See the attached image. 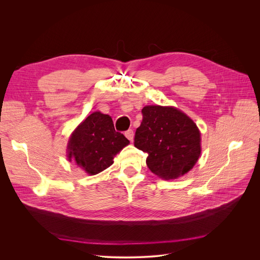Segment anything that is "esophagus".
Segmentation results:
<instances>
[{
    "mask_svg": "<svg viewBox=\"0 0 260 260\" xmlns=\"http://www.w3.org/2000/svg\"><path fill=\"white\" fill-rule=\"evenodd\" d=\"M124 135H125V137H126L131 142H133V140H134V132H133V129L126 131V132L124 133Z\"/></svg>",
    "mask_w": 260,
    "mask_h": 260,
    "instance_id": "34e87169",
    "label": "esophagus"
}]
</instances>
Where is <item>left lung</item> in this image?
<instances>
[{
	"mask_svg": "<svg viewBox=\"0 0 260 260\" xmlns=\"http://www.w3.org/2000/svg\"><path fill=\"white\" fill-rule=\"evenodd\" d=\"M135 135V147L148 154L149 170L165 180L189 172L201 155V133L182 111L174 107L146 106Z\"/></svg>",
	"mask_w": 260,
	"mask_h": 260,
	"instance_id": "left-lung-1",
	"label": "left lung"
}]
</instances>
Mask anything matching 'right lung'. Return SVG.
<instances>
[{
	"label": "right lung",
	"instance_id": "obj_1",
	"mask_svg": "<svg viewBox=\"0 0 260 260\" xmlns=\"http://www.w3.org/2000/svg\"><path fill=\"white\" fill-rule=\"evenodd\" d=\"M128 144L129 141L115 131L111 116L96 111L73 132L68 143V158L88 175H96L112 165L114 156Z\"/></svg>",
	"mask_w": 260,
	"mask_h": 260
}]
</instances>
